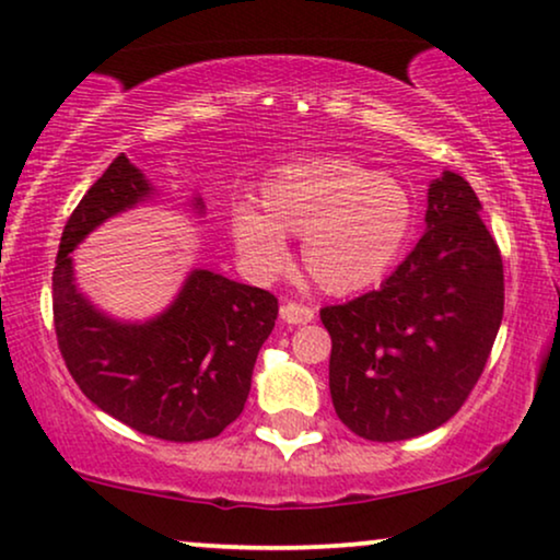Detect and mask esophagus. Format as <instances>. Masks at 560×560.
Wrapping results in <instances>:
<instances>
[{
    "label": "esophagus",
    "mask_w": 560,
    "mask_h": 560,
    "mask_svg": "<svg viewBox=\"0 0 560 560\" xmlns=\"http://www.w3.org/2000/svg\"><path fill=\"white\" fill-rule=\"evenodd\" d=\"M281 319L289 325H307L315 319V310L300 302H287L284 307H281Z\"/></svg>",
    "instance_id": "1"
}]
</instances>
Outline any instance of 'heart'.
Wrapping results in <instances>:
<instances>
[{"label": "heart", "mask_w": 560, "mask_h": 560, "mask_svg": "<svg viewBox=\"0 0 560 560\" xmlns=\"http://www.w3.org/2000/svg\"><path fill=\"white\" fill-rule=\"evenodd\" d=\"M260 210L237 205L230 235L245 268L271 279L289 266L287 235H302L312 281L330 294L376 284L405 250L415 207L397 178L335 155L276 168L260 184Z\"/></svg>", "instance_id": "b5f03b06"}]
</instances>
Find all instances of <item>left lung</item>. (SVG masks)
<instances>
[{
  "mask_svg": "<svg viewBox=\"0 0 560 560\" xmlns=\"http://www.w3.org/2000/svg\"><path fill=\"white\" fill-rule=\"evenodd\" d=\"M479 212L471 184L443 171L428 189V230L397 271L376 292L319 310L335 412L355 435H424L479 382L504 315L502 253Z\"/></svg>",
  "mask_w": 560,
  "mask_h": 560,
  "instance_id": "8db88e82",
  "label": "left lung"
}]
</instances>
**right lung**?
<instances>
[{
	"label": "right lung",
	"mask_w": 560,
	"mask_h": 560,
	"mask_svg": "<svg viewBox=\"0 0 560 560\" xmlns=\"http://www.w3.org/2000/svg\"><path fill=\"white\" fill-rule=\"evenodd\" d=\"M153 186L122 155L66 222L54 268V323L66 369L102 412L171 443L218 438L241 417L279 300L210 268H194L166 312L119 323L77 289L71 250L104 220L145 202ZM205 212V202L194 197Z\"/></svg>",
	"instance_id": "1"
}]
</instances>
